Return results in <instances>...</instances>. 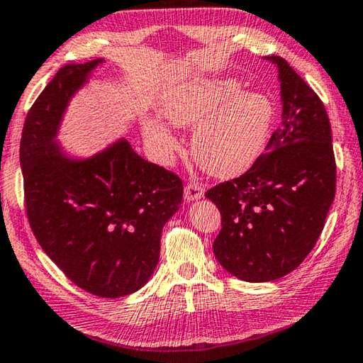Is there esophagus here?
I'll return each instance as SVG.
<instances>
[{
    "label": "esophagus",
    "mask_w": 363,
    "mask_h": 363,
    "mask_svg": "<svg viewBox=\"0 0 363 363\" xmlns=\"http://www.w3.org/2000/svg\"><path fill=\"white\" fill-rule=\"evenodd\" d=\"M204 189L198 183H189V185L185 186V199L186 203H191V201H198L203 198Z\"/></svg>",
    "instance_id": "obj_1"
}]
</instances>
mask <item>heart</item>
I'll return each instance as SVG.
<instances>
[{
  "instance_id": "heart-1",
  "label": "heart",
  "mask_w": 363,
  "mask_h": 363,
  "mask_svg": "<svg viewBox=\"0 0 363 363\" xmlns=\"http://www.w3.org/2000/svg\"><path fill=\"white\" fill-rule=\"evenodd\" d=\"M235 79H189L160 101V116L174 127L194 128L191 152L201 167L220 178L251 169L264 152L275 117L273 103L260 91H241ZM143 135L154 151L169 154L177 140L152 118L143 122Z\"/></svg>"
}]
</instances>
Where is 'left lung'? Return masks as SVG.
Wrapping results in <instances>:
<instances>
[{"mask_svg":"<svg viewBox=\"0 0 363 363\" xmlns=\"http://www.w3.org/2000/svg\"><path fill=\"white\" fill-rule=\"evenodd\" d=\"M264 59L278 69L281 125L251 169L206 193L222 213L216 259L249 283L278 280L298 269L322 233L336 191L322 99L283 57Z\"/></svg>","mask_w":363,"mask_h":363,"instance_id":"left-lung-1","label":"left lung"}]
</instances>
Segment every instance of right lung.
<instances>
[{"label": "right lung", "mask_w": 363, "mask_h": 363, "mask_svg": "<svg viewBox=\"0 0 363 363\" xmlns=\"http://www.w3.org/2000/svg\"><path fill=\"white\" fill-rule=\"evenodd\" d=\"M103 62L65 64L48 83L23 123L21 169L41 249L77 286L116 299L152 277L160 233L180 209L183 183L138 156L125 138L88 157L59 145L69 103Z\"/></svg>", "instance_id": "obj_1"}]
</instances>
